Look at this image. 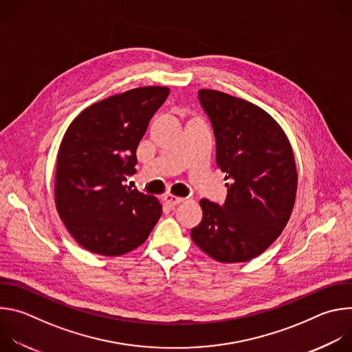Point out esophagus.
Listing matches in <instances>:
<instances>
[{"mask_svg": "<svg viewBox=\"0 0 352 352\" xmlns=\"http://www.w3.org/2000/svg\"><path fill=\"white\" fill-rule=\"evenodd\" d=\"M181 202H184V197L174 196V195H167V196H164V204H166L168 208H174V206L179 205Z\"/></svg>", "mask_w": 352, "mask_h": 352, "instance_id": "34e87169", "label": "esophagus"}]
</instances>
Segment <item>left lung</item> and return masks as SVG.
<instances>
[{"label": "left lung", "mask_w": 352, "mask_h": 352, "mask_svg": "<svg viewBox=\"0 0 352 352\" xmlns=\"http://www.w3.org/2000/svg\"><path fill=\"white\" fill-rule=\"evenodd\" d=\"M197 94L213 126L216 163L230 184L223 206L200 200L204 219L190 238L220 263L252 261L291 217L298 188L292 146L280 124L254 103L212 89Z\"/></svg>", "instance_id": "1"}]
</instances>
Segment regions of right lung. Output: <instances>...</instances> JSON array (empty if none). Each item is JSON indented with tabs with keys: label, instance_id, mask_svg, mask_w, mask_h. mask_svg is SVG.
<instances>
[{
	"label": "right lung",
	"instance_id": "1",
	"mask_svg": "<svg viewBox=\"0 0 352 352\" xmlns=\"http://www.w3.org/2000/svg\"><path fill=\"white\" fill-rule=\"evenodd\" d=\"M170 89L143 86L85 109L57 155L54 199L74 239L91 254L120 256L140 246L162 216L155 196L124 185L136 147Z\"/></svg>",
	"mask_w": 352,
	"mask_h": 352
}]
</instances>
